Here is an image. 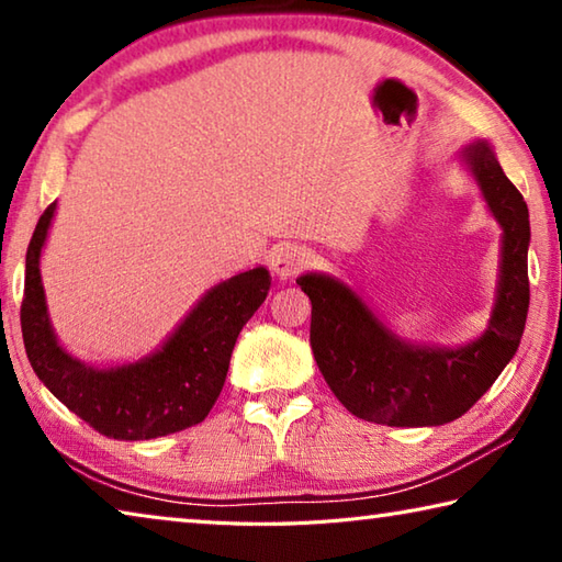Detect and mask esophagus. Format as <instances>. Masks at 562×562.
Wrapping results in <instances>:
<instances>
[{
    "label": "esophagus",
    "instance_id": "obj_1",
    "mask_svg": "<svg viewBox=\"0 0 562 562\" xmlns=\"http://www.w3.org/2000/svg\"><path fill=\"white\" fill-rule=\"evenodd\" d=\"M312 260H315V252L310 250V247H302V245H284L278 247V250L272 252L270 265L278 278L288 280L294 278V274H300L302 270H307Z\"/></svg>",
    "mask_w": 562,
    "mask_h": 562
}]
</instances>
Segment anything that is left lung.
<instances>
[{"instance_id": "left-lung-1", "label": "left lung", "mask_w": 562, "mask_h": 562, "mask_svg": "<svg viewBox=\"0 0 562 562\" xmlns=\"http://www.w3.org/2000/svg\"><path fill=\"white\" fill-rule=\"evenodd\" d=\"M463 156L503 227L498 300L481 339L461 349L406 345L341 282L327 274L297 280L312 302L310 345L319 372L347 412L364 422L449 424L488 392L520 345L530 302L528 205L488 144H473Z\"/></svg>"}]
</instances>
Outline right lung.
<instances>
[{
  "mask_svg": "<svg viewBox=\"0 0 562 562\" xmlns=\"http://www.w3.org/2000/svg\"><path fill=\"white\" fill-rule=\"evenodd\" d=\"M54 211L56 203L42 213L26 247L19 312L36 376L66 408L109 439H158L201 424L223 392L237 335L268 297L270 272L255 268L217 284L154 357L116 369H93L56 345L46 315L40 255Z\"/></svg>",
  "mask_w": 562,
  "mask_h": 562,
  "instance_id": "right-lung-1",
  "label": "right lung"
}]
</instances>
